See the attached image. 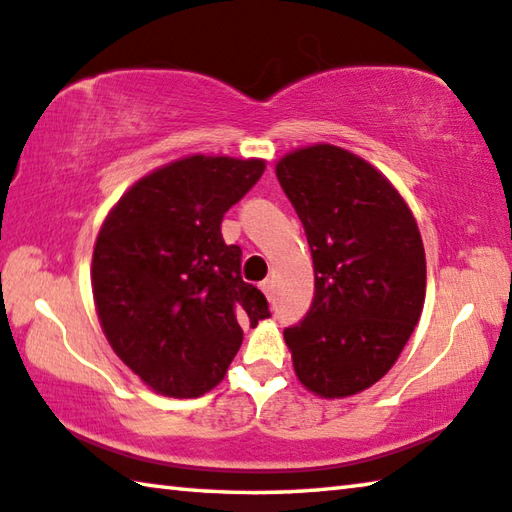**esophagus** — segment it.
<instances>
[{"label": "esophagus", "mask_w": 512, "mask_h": 512, "mask_svg": "<svg viewBox=\"0 0 512 512\" xmlns=\"http://www.w3.org/2000/svg\"><path fill=\"white\" fill-rule=\"evenodd\" d=\"M259 287H262V291H264V296L271 300L273 298V280H264L262 284H259Z\"/></svg>", "instance_id": "obj_1"}]
</instances>
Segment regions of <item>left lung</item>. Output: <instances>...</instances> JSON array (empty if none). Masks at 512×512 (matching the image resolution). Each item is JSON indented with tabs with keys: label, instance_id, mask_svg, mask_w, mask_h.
<instances>
[{
	"label": "left lung",
	"instance_id": "8db88e82",
	"mask_svg": "<svg viewBox=\"0 0 512 512\" xmlns=\"http://www.w3.org/2000/svg\"><path fill=\"white\" fill-rule=\"evenodd\" d=\"M277 180L305 225L314 302L284 329L307 391L348 397L393 368L418 325L427 259L409 205L359 155L314 144L284 155Z\"/></svg>",
	"mask_w": 512,
	"mask_h": 512
}]
</instances>
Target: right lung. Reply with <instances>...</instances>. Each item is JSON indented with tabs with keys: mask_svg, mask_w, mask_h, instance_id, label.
<instances>
[{
	"mask_svg": "<svg viewBox=\"0 0 512 512\" xmlns=\"http://www.w3.org/2000/svg\"><path fill=\"white\" fill-rule=\"evenodd\" d=\"M264 160L187 155L137 180L103 221L92 293L110 348L155 393L198 397L225 377L241 323L271 316L221 235Z\"/></svg>",
	"mask_w": 512,
	"mask_h": 512,
	"instance_id": "right-lung-1",
	"label": "right lung"
}]
</instances>
